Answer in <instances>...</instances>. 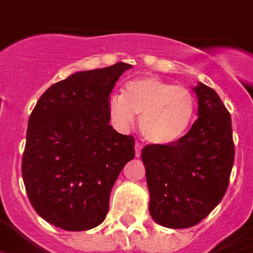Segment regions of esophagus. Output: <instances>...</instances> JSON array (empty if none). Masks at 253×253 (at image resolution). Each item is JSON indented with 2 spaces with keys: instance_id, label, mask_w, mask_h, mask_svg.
<instances>
[{
  "instance_id": "34e87169",
  "label": "esophagus",
  "mask_w": 253,
  "mask_h": 253,
  "mask_svg": "<svg viewBox=\"0 0 253 253\" xmlns=\"http://www.w3.org/2000/svg\"><path fill=\"white\" fill-rule=\"evenodd\" d=\"M141 149H143V144L136 141V144H135V156H136L137 159L141 156Z\"/></svg>"
}]
</instances>
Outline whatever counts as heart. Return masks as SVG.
Instances as JSON below:
<instances>
[{"label":"heart","mask_w":253,"mask_h":253,"mask_svg":"<svg viewBox=\"0 0 253 253\" xmlns=\"http://www.w3.org/2000/svg\"><path fill=\"white\" fill-rule=\"evenodd\" d=\"M109 116L120 128L132 125L140 116L141 135L153 144H173L184 136L194 122L196 98L184 87L156 77H140L127 82L123 94H112Z\"/></svg>","instance_id":"1"}]
</instances>
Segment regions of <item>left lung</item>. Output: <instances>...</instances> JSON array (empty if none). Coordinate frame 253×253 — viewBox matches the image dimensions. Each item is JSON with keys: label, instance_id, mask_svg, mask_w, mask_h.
Returning a JSON list of instances; mask_svg holds the SVG:
<instances>
[{"label": "left lung", "instance_id": "1", "mask_svg": "<svg viewBox=\"0 0 253 253\" xmlns=\"http://www.w3.org/2000/svg\"><path fill=\"white\" fill-rule=\"evenodd\" d=\"M198 96V120L173 144H148L141 151L149 213L170 229L195 226L226 194L235 148L231 117L213 88L203 83Z\"/></svg>", "mask_w": 253, "mask_h": 253}]
</instances>
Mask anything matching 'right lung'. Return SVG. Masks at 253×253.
<instances>
[{
    "mask_svg": "<svg viewBox=\"0 0 253 253\" xmlns=\"http://www.w3.org/2000/svg\"><path fill=\"white\" fill-rule=\"evenodd\" d=\"M131 65L79 71L53 84L28 120L22 174L31 204L50 225L83 231L98 226L135 139L110 125L108 102Z\"/></svg>",
    "mask_w": 253,
    "mask_h": 253,
    "instance_id": "1",
    "label": "right lung"
}]
</instances>
